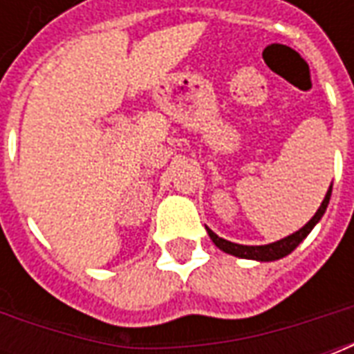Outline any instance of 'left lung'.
<instances>
[{
    "instance_id": "obj_1",
    "label": "left lung",
    "mask_w": 354,
    "mask_h": 354,
    "mask_svg": "<svg viewBox=\"0 0 354 354\" xmlns=\"http://www.w3.org/2000/svg\"><path fill=\"white\" fill-rule=\"evenodd\" d=\"M330 195H332V185H330V189H328L326 197L324 201L320 203V208L315 212L309 222L305 223L304 227L296 233H292L288 237L281 239V241H277V243H271V245H261V246H245V245H237V243H230V241H225V239L218 237L214 231H210L207 227L208 235L212 239V243H214L220 250L223 252L231 254V256H237V258H245V260H260V261H273V260H281L284 256H288L294 248H296L301 241H304L311 230L317 225L322 214H324V210H326L328 203H330Z\"/></svg>"
}]
</instances>
